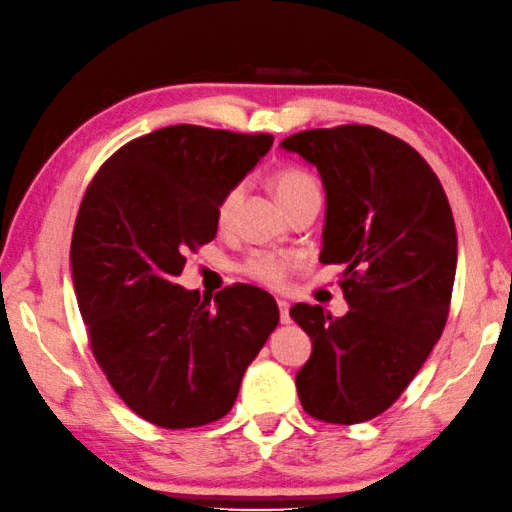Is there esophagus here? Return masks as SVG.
<instances>
[{
  "mask_svg": "<svg viewBox=\"0 0 512 512\" xmlns=\"http://www.w3.org/2000/svg\"><path fill=\"white\" fill-rule=\"evenodd\" d=\"M276 304H279L281 322H283V324H288V322H290V304H288V301H283V299L276 301Z\"/></svg>",
  "mask_w": 512,
  "mask_h": 512,
  "instance_id": "34e87169",
  "label": "esophagus"
}]
</instances>
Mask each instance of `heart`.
<instances>
[{
	"mask_svg": "<svg viewBox=\"0 0 512 512\" xmlns=\"http://www.w3.org/2000/svg\"><path fill=\"white\" fill-rule=\"evenodd\" d=\"M272 188L276 197L283 204V208L295 206L297 201L320 197V183L315 181L311 172L301 170V167H283L274 174ZM242 183H236L224 192L220 204H217V224L229 226L236 215V208L242 199ZM299 265V256L290 254V251H276V249H258L240 263V272L249 276L251 281L261 283V286L279 290L288 283L290 274Z\"/></svg>",
	"mask_w": 512,
	"mask_h": 512,
	"instance_id": "heart-1",
	"label": "heart"
}]
</instances>
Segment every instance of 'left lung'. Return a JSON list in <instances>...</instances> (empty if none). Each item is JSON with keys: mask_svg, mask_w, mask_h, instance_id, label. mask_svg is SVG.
I'll return each mask as SVG.
<instances>
[{"mask_svg": "<svg viewBox=\"0 0 512 512\" xmlns=\"http://www.w3.org/2000/svg\"><path fill=\"white\" fill-rule=\"evenodd\" d=\"M320 172L326 224L320 261L345 265L349 313L297 304L313 340L297 372L304 410L358 424L401 397L445 331L456 276V224L431 165L370 124L299 131L281 142Z\"/></svg>", "mask_w": 512, "mask_h": 512, "instance_id": "8db88e82", "label": "left lung"}]
</instances>
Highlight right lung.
<instances>
[{"label":"right lung","mask_w":512,"mask_h":512,"mask_svg":"<svg viewBox=\"0 0 512 512\" xmlns=\"http://www.w3.org/2000/svg\"><path fill=\"white\" fill-rule=\"evenodd\" d=\"M270 133L177 124L99 167L74 222L70 261L88 342L133 413L163 429L217 422L279 324L270 292L199 299L177 276L217 233V204L267 154Z\"/></svg>","instance_id":"obj_1"}]
</instances>
